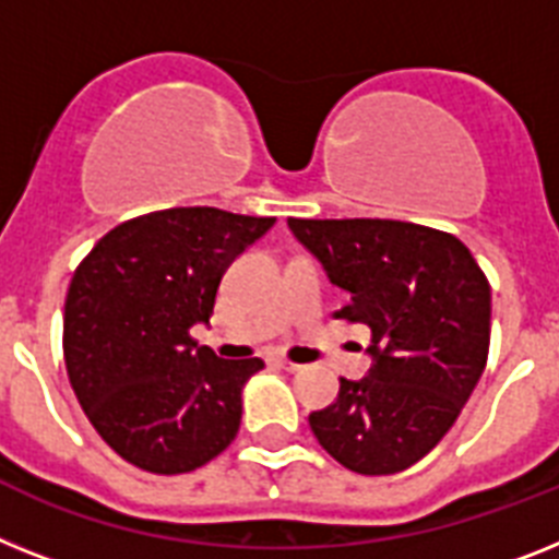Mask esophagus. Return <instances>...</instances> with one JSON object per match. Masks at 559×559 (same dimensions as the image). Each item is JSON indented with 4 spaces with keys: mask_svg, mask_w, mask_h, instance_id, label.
<instances>
[{
    "mask_svg": "<svg viewBox=\"0 0 559 559\" xmlns=\"http://www.w3.org/2000/svg\"><path fill=\"white\" fill-rule=\"evenodd\" d=\"M275 367H278V369H287V372H298V369H301V367H298V364H293V360H287V358H278V360H275Z\"/></svg>",
    "mask_w": 559,
    "mask_h": 559,
    "instance_id": "esophagus-1",
    "label": "esophagus"
}]
</instances>
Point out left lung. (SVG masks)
I'll list each match as a JSON object with an SVG mask.
<instances>
[{
    "instance_id": "left-lung-1",
    "label": "left lung",
    "mask_w": 559,
    "mask_h": 559,
    "mask_svg": "<svg viewBox=\"0 0 559 559\" xmlns=\"http://www.w3.org/2000/svg\"><path fill=\"white\" fill-rule=\"evenodd\" d=\"M295 238L349 293L337 318L372 330L367 378L309 415L358 475H395L438 447L475 392L491 335V287L452 233L389 218H289Z\"/></svg>"
}]
</instances>
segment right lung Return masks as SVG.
Listing matches in <instances>:
<instances>
[{
    "label": "right lung",
    "instance_id": "obj_1",
    "mask_svg": "<svg viewBox=\"0 0 559 559\" xmlns=\"http://www.w3.org/2000/svg\"><path fill=\"white\" fill-rule=\"evenodd\" d=\"M275 218L173 207L112 227L73 272L64 367L112 452L153 475H185L236 440L241 389L261 358L224 360L190 335L210 323L233 258Z\"/></svg>",
    "mask_w": 559,
    "mask_h": 559
}]
</instances>
